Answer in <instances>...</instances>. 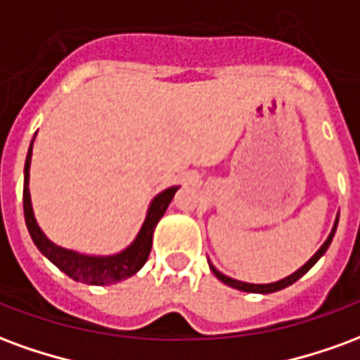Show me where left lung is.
Segmentation results:
<instances>
[{
	"label": "left lung",
	"mask_w": 360,
	"mask_h": 360,
	"mask_svg": "<svg viewBox=\"0 0 360 360\" xmlns=\"http://www.w3.org/2000/svg\"><path fill=\"white\" fill-rule=\"evenodd\" d=\"M338 221H340V214L335 216V221H333V227H332V231H330V235H328V239L322 243V247H320V249H318L316 252H314V255H312V257H310L309 260L301 266V268H299V270L293 271V274H289L287 278L278 279V281H271V283H247V281H239V279H233V278H229V276H226V274H221L216 266L212 264L210 260H208V264H210V270L214 271V276H216L219 281H224L226 285L233 287V289L247 291V293H260V295L276 293V291H281V289H285V287H289L291 283H295L299 278H302V276H304L312 266L316 264L320 258L324 257V252L328 250V247L332 245L333 235H335V229H338Z\"/></svg>",
	"instance_id": "left-lung-1"
}]
</instances>
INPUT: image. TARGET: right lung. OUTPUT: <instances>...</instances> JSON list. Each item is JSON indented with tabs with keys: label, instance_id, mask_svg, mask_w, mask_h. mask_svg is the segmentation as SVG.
Segmentation results:
<instances>
[{
	"label": "right lung",
	"instance_id": "1",
	"mask_svg": "<svg viewBox=\"0 0 360 360\" xmlns=\"http://www.w3.org/2000/svg\"><path fill=\"white\" fill-rule=\"evenodd\" d=\"M32 144H34V139L30 142L27 162H25L22 206H25V221H27L28 233L32 237L38 250L50 260L51 264H56L63 274H67L69 278H73L75 281H81V283H86V285H111V283H117V281H123V279L134 276L142 266L146 264L150 249H152L154 229H156L158 221L162 219V216L165 214L167 206H169L179 187L177 185L167 187L152 198L148 210H146V218L142 221L141 231L136 233L134 241L127 249L119 250L115 255H84V252L65 249V247H59L53 241H50L48 235L44 233L42 227L38 226V221H36L32 200H30V188H28Z\"/></svg>",
	"mask_w": 360,
	"mask_h": 360
}]
</instances>
